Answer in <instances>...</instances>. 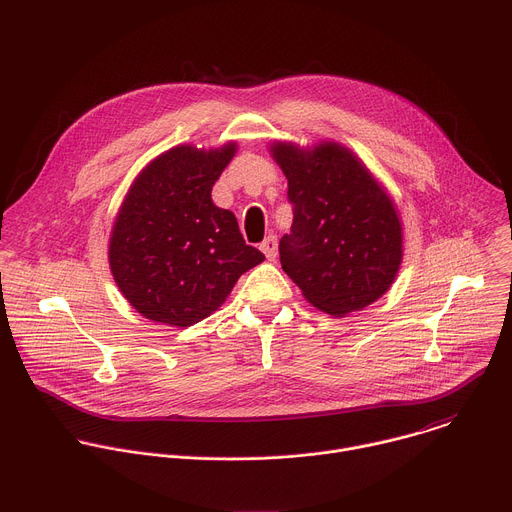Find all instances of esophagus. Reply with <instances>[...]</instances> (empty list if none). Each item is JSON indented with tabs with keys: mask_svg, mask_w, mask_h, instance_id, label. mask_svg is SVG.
I'll use <instances>...</instances> for the list:
<instances>
[{
	"mask_svg": "<svg viewBox=\"0 0 512 512\" xmlns=\"http://www.w3.org/2000/svg\"><path fill=\"white\" fill-rule=\"evenodd\" d=\"M259 249L263 251V255H265L269 261L275 259V255H277V237H275V235H269V237L261 243Z\"/></svg>",
	"mask_w": 512,
	"mask_h": 512,
	"instance_id": "esophagus-1",
	"label": "esophagus"
}]
</instances>
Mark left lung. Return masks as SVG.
I'll list each match as a JSON object with an SVG mask.
<instances>
[{
	"mask_svg": "<svg viewBox=\"0 0 512 512\" xmlns=\"http://www.w3.org/2000/svg\"><path fill=\"white\" fill-rule=\"evenodd\" d=\"M269 154L294 202L281 269L320 312L344 318L385 296L403 263V223L389 190L350 148L273 139Z\"/></svg>",
	"mask_w": 512,
	"mask_h": 512,
	"instance_id": "obj_1",
	"label": "left lung"
}]
</instances>
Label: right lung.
<instances>
[{
  "label": "right lung",
  "mask_w": 512,
  "mask_h": 512,
  "mask_svg": "<svg viewBox=\"0 0 512 512\" xmlns=\"http://www.w3.org/2000/svg\"><path fill=\"white\" fill-rule=\"evenodd\" d=\"M239 150L180 143L131 182L109 235V269L123 298L152 322L188 328L221 308L239 277L265 257L245 245L212 186Z\"/></svg>",
  "instance_id": "right-lung-1"
}]
</instances>
